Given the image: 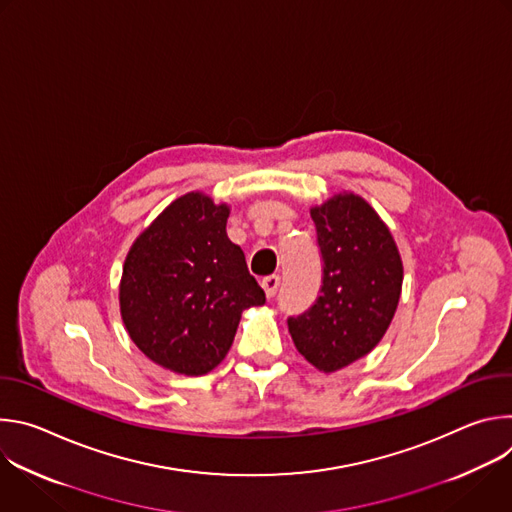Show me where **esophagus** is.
Here are the masks:
<instances>
[{"mask_svg":"<svg viewBox=\"0 0 512 512\" xmlns=\"http://www.w3.org/2000/svg\"><path fill=\"white\" fill-rule=\"evenodd\" d=\"M261 287H263V291H265V296L271 300V298H275V294H277V287H279V275H269V277H265L263 281H261Z\"/></svg>","mask_w":512,"mask_h":512,"instance_id":"obj_1","label":"esophagus"}]
</instances>
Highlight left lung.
<instances>
[{
    "mask_svg": "<svg viewBox=\"0 0 512 512\" xmlns=\"http://www.w3.org/2000/svg\"><path fill=\"white\" fill-rule=\"evenodd\" d=\"M322 253V287L310 310L287 318L298 352L334 373L369 354L385 336L403 285V263L389 227L352 192L310 208Z\"/></svg>",
    "mask_w": 512,
    "mask_h": 512,
    "instance_id": "obj_1",
    "label": "left lung"
}]
</instances>
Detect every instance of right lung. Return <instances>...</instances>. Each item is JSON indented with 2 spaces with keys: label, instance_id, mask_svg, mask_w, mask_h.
Here are the masks:
<instances>
[{
  "label": "right lung",
  "instance_id": "obj_1",
  "mask_svg": "<svg viewBox=\"0 0 512 512\" xmlns=\"http://www.w3.org/2000/svg\"><path fill=\"white\" fill-rule=\"evenodd\" d=\"M231 208L202 192L176 198L131 245L121 285L123 324L164 369L198 377L227 356L243 310L265 304L245 253L227 237Z\"/></svg>",
  "mask_w": 512,
  "mask_h": 512
}]
</instances>
